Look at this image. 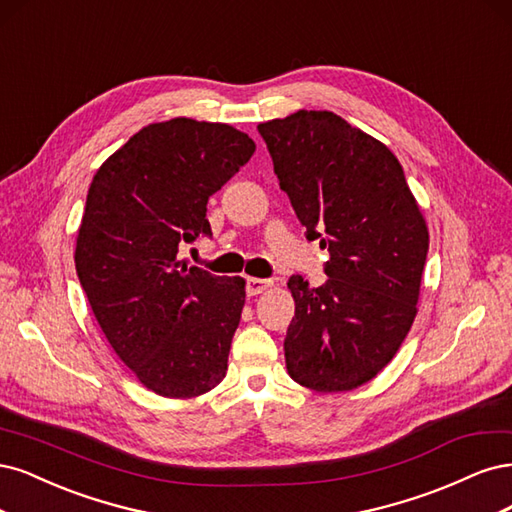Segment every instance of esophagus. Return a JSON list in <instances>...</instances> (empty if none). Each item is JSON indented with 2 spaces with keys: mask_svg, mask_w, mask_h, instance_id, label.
<instances>
[{
  "mask_svg": "<svg viewBox=\"0 0 512 512\" xmlns=\"http://www.w3.org/2000/svg\"><path fill=\"white\" fill-rule=\"evenodd\" d=\"M274 283L270 278H246V293L249 295H257L263 293L266 289H270Z\"/></svg>",
  "mask_w": 512,
  "mask_h": 512,
  "instance_id": "1",
  "label": "esophagus"
}]
</instances>
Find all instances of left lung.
<instances>
[{
	"label": "left lung",
	"mask_w": 512,
	"mask_h": 512,
	"mask_svg": "<svg viewBox=\"0 0 512 512\" xmlns=\"http://www.w3.org/2000/svg\"><path fill=\"white\" fill-rule=\"evenodd\" d=\"M257 129L306 238L329 253L323 285L302 274L287 283L289 376L351 391L389 364L415 321L430 234L400 161L338 114L300 110Z\"/></svg>",
	"instance_id": "1"
}]
</instances>
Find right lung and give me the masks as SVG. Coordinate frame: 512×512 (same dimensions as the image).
<instances>
[{
    "instance_id": "obj_1",
    "label": "right lung",
    "mask_w": 512,
    "mask_h": 512,
    "mask_svg": "<svg viewBox=\"0 0 512 512\" xmlns=\"http://www.w3.org/2000/svg\"><path fill=\"white\" fill-rule=\"evenodd\" d=\"M255 142L223 123L142 127L93 176L76 274L114 353L163 398L217 387L244 306V278L178 261L212 236L208 197L249 163Z\"/></svg>"
}]
</instances>
